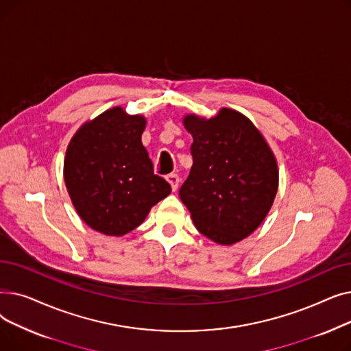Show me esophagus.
Masks as SVG:
<instances>
[{
	"label": "esophagus",
	"mask_w": 351,
	"mask_h": 351,
	"mask_svg": "<svg viewBox=\"0 0 351 351\" xmlns=\"http://www.w3.org/2000/svg\"><path fill=\"white\" fill-rule=\"evenodd\" d=\"M166 179H168V182L171 183V186H172V191L175 192L178 189V186H179V182H180L179 176L176 173H171V175L166 176Z\"/></svg>",
	"instance_id": "34e87169"
}]
</instances>
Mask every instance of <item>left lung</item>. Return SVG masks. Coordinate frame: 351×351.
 Segmentation results:
<instances>
[{
    "label": "left lung",
    "instance_id": "left-lung-1",
    "mask_svg": "<svg viewBox=\"0 0 351 351\" xmlns=\"http://www.w3.org/2000/svg\"><path fill=\"white\" fill-rule=\"evenodd\" d=\"M192 134L193 165L179 189L196 229L219 245L247 237L269 213L278 192V163L254 125L233 109L183 119Z\"/></svg>",
    "mask_w": 351,
    "mask_h": 351
}]
</instances>
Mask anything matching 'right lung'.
Here are the masks:
<instances>
[{
  "label": "right lung",
  "mask_w": 351,
  "mask_h": 351,
  "mask_svg": "<svg viewBox=\"0 0 351 351\" xmlns=\"http://www.w3.org/2000/svg\"><path fill=\"white\" fill-rule=\"evenodd\" d=\"M145 125L143 117L112 108L85 123L68 145L65 185L81 219L97 232L129 233L171 193L142 145Z\"/></svg>",
  "instance_id": "1"
}]
</instances>
